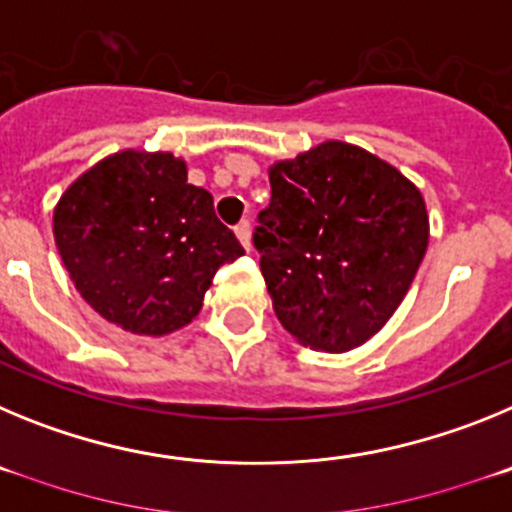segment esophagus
<instances>
[{"label":"esophagus","instance_id":"1","mask_svg":"<svg viewBox=\"0 0 512 512\" xmlns=\"http://www.w3.org/2000/svg\"><path fill=\"white\" fill-rule=\"evenodd\" d=\"M235 235H238V241H241V246L251 248V223L248 220H241V223L235 225Z\"/></svg>","mask_w":512,"mask_h":512}]
</instances>
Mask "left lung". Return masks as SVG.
<instances>
[{"mask_svg": "<svg viewBox=\"0 0 512 512\" xmlns=\"http://www.w3.org/2000/svg\"><path fill=\"white\" fill-rule=\"evenodd\" d=\"M269 184L253 246L279 323L315 351L361 346L423 261V197L395 166L341 140L274 164Z\"/></svg>", "mask_w": 512, "mask_h": 512, "instance_id": "left-lung-1", "label": "left lung"}]
</instances>
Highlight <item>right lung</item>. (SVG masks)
<instances>
[{
	"mask_svg": "<svg viewBox=\"0 0 512 512\" xmlns=\"http://www.w3.org/2000/svg\"><path fill=\"white\" fill-rule=\"evenodd\" d=\"M63 266L104 320L140 336L192 323L215 271L243 256L212 194L171 153L122 151L79 176L53 212Z\"/></svg>",
	"mask_w": 512,
	"mask_h": 512,
	"instance_id": "1",
	"label": "right lung"
}]
</instances>
